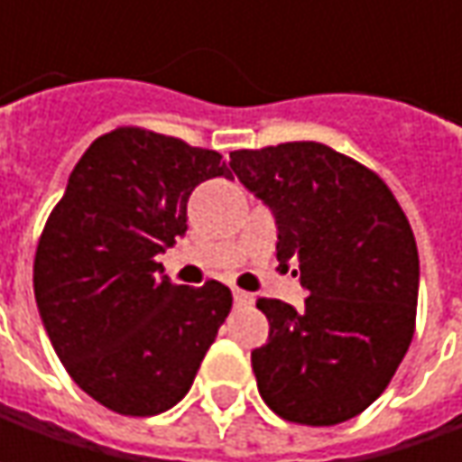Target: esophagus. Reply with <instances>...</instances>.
<instances>
[{"mask_svg": "<svg viewBox=\"0 0 462 462\" xmlns=\"http://www.w3.org/2000/svg\"><path fill=\"white\" fill-rule=\"evenodd\" d=\"M254 298H252V293H246V291H234V303L236 306H249Z\"/></svg>", "mask_w": 462, "mask_h": 462, "instance_id": "1", "label": "esophagus"}]
</instances>
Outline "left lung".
I'll return each instance as SVG.
<instances>
[{"mask_svg": "<svg viewBox=\"0 0 462 462\" xmlns=\"http://www.w3.org/2000/svg\"><path fill=\"white\" fill-rule=\"evenodd\" d=\"M231 169L275 216L277 262L300 275L303 309L259 298L267 345L252 352L277 417L331 427L385 391L414 337V231L375 171L316 141L231 152Z\"/></svg>", "mask_w": 462, "mask_h": 462, "instance_id": "obj_1", "label": "left lung"}]
</instances>
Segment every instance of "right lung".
Masks as SVG:
<instances>
[{"mask_svg": "<svg viewBox=\"0 0 462 462\" xmlns=\"http://www.w3.org/2000/svg\"><path fill=\"white\" fill-rule=\"evenodd\" d=\"M221 153L171 135H99L38 241L32 285L45 334L84 393L125 417L185 399L231 310V291L174 285L156 257L187 231V200L228 177Z\"/></svg>", "mask_w": 462, "mask_h": 462, "instance_id": "obj_1", "label": "right lung"}]
</instances>
